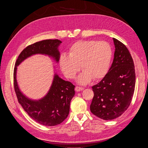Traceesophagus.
<instances>
[{
    "label": "esophagus",
    "instance_id": "1",
    "mask_svg": "<svg viewBox=\"0 0 148 148\" xmlns=\"http://www.w3.org/2000/svg\"><path fill=\"white\" fill-rule=\"evenodd\" d=\"M83 88L82 87H79V86H76L75 87V90L77 92H79L80 91H82Z\"/></svg>",
    "mask_w": 148,
    "mask_h": 148
}]
</instances>
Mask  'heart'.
<instances>
[{"label":"heart","instance_id":"1","mask_svg":"<svg viewBox=\"0 0 148 148\" xmlns=\"http://www.w3.org/2000/svg\"><path fill=\"white\" fill-rule=\"evenodd\" d=\"M112 57V51L108 42L79 41L71 46L69 56H60L59 64L62 72L70 79L74 78L82 68L83 72L78 77V82L84 84L92 79L97 81L105 77L109 71Z\"/></svg>","mask_w":148,"mask_h":148}]
</instances>
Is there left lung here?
Instances as JSON below:
<instances>
[{
	"mask_svg": "<svg viewBox=\"0 0 148 148\" xmlns=\"http://www.w3.org/2000/svg\"><path fill=\"white\" fill-rule=\"evenodd\" d=\"M115 47L112 64L101 81L92 87L91 112L103 120L117 118L130 105L136 77L132 57L122 42L113 38Z\"/></svg>",
	"mask_w": 148,
	"mask_h": 148,
	"instance_id": "1",
	"label": "left lung"
}]
</instances>
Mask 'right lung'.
I'll return each instance as SVG.
<instances>
[{
	"mask_svg": "<svg viewBox=\"0 0 148 148\" xmlns=\"http://www.w3.org/2000/svg\"><path fill=\"white\" fill-rule=\"evenodd\" d=\"M61 42L58 39H47L27 46L18 56L13 71V84L18 102L31 119L45 126L59 125L67 117L70 111V101L75 95V86L55 75L47 95L41 100H30L20 92L18 86L16 79V66L26 58L36 53L52 56L58 62L60 53L57 48Z\"/></svg>",
	"mask_w": 148,
	"mask_h": 148,
	"instance_id": "obj_1",
	"label": "right lung"
}]
</instances>
